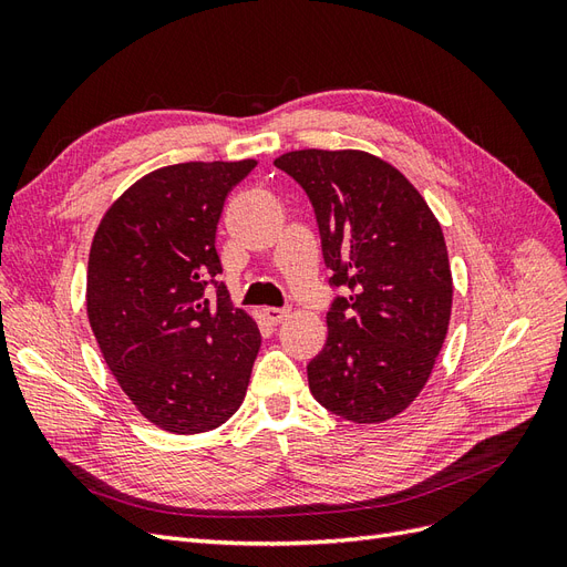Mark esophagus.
Instances as JSON below:
<instances>
[{"mask_svg": "<svg viewBox=\"0 0 567 567\" xmlns=\"http://www.w3.org/2000/svg\"><path fill=\"white\" fill-rule=\"evenodd\" d=\"M262 315H265V319L271 323V326H277V323H281L284 319H288V310H281V307H265L262 310Z\"/></svg>", "mask_w": 567, "mask_h": 567, "instance_id": "obj_1", "label": "esophagus"}]
</instances>
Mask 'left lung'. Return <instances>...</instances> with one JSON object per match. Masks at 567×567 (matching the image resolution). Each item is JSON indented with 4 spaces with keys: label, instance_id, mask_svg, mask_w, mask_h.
<instances>
[{
    "label": "left lung",
    "instance_id": "1",
    "mask_svg": "<svg viewBox=\"0 0 567 567\" xmlns=\"http://www.w3.org/2000/svg\"><path fill=\"white\" fill-rule=\"evenodd\" d=\"M310 196L323 262L348 286L307 364L315 400L352 423H383L414 402L452 317L447 244L398 167L367 151H290L274 161Z\"/></svg>",
    "mask_w": 567,
    "mask_h": 567
}]
</instances>
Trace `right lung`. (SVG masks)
<instances>
[{
    "mask_svg": "<svg viewBox=\"0 0 567 567\" xmlns=\"http://www.w3.org/2000/svg\"><path fill=\"white\" fill-rule=\"evenodd\" d=\"M257 161L179 163L136 179L101 217L87 317L117 385L175 435L208 433L241 406L260 350L255 319L217 281V221ZM218 298L207 296V284Z\"/></svg>",
    "mask_w": 567,
    "mask_h": 567,
    "instance_id": "right-lung-1",
    "label": "right lung"
}]
</instances>
